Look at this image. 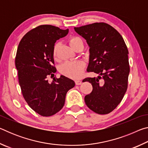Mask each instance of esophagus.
<instances>
[{"label":"esophagus","instance_id":"esophagus-1","mask_svg":"<svg viewBox=\"0 0 148 148\" xmlns=\"http://www.w3.org/2000/svg\"><path fill=\"white\" fill-rule=\"evenodd\" d=\"M75 83H76V85H77V86H79V85H81L82 82L80 81V80H76L75 81Z\"/></svg>","mask_w":148,"mask_h":148}]
</instances>
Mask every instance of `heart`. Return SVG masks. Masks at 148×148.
<instances>
[{
    "mask_svg": "<svg viewBox=\"0 0 148 148\" xmlns=\"http://www.w3.org/2000/svg\"><path fill=\"white\" fill-rule=\"evenodd\" d=\"M69 42L71 46L74 48L78 44H83L82 40L77 36H72L69 40ZM59 47V44L57 42L54 44L53 47V56L56 57L57 52ZM84 69V65L82 62H64L60 67V72L65 76L72 77V78H78L82 76Z\"/></svg>",
    "mask_w": 148,
    "mask_h": 148,
    "instance_id": "b5f03b06",
    "label": "heart"
}]
</instances>
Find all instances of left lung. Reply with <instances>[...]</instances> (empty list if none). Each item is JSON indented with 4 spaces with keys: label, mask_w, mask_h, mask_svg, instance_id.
Masks as SVG:
<instances>
[{
    "label": "left lung",
    "mask_w": 148,
    "mask_h": 148,
    "mask_svg": "<svg viewBox=\"0 0 148 148\" xmlns=\"http://www.w3.org/2000/svg\"><path fill=\"white\" fill-rule=\"evenodd\" d=\"M89 47L87 71L98 74L87 77L92 91L85 97L89 109L99 114H107L116 108L126 92L130 72L128 49L121 35L104 23L74 27Z\"/></svg>",
    "instance_id": "left-lung-1"
}]
</instances>
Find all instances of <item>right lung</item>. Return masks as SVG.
<instances>
[{
    "label": "right lung",
    "mask_w": 148,
    "mask_h": 148,
    "mask_svg": "<svg viewBox=\"0 0 148 148\" xmlns=\"http://www.w3.org/2000/svg\"><path fill=\"white\" fill-rule=\"evenodd\" d=\"M69 33V29L44 25L27 32L20 41L16 57L19 86L27 104L42 116H51L62 109L67 91L75 86L73 80L63 75L47 77L56 73L53 66L55 43Z\"/></svg>",
    "instance_id": "1"
}]
</instances>
